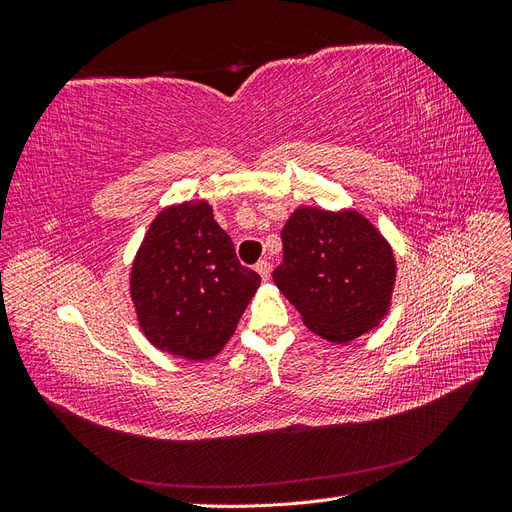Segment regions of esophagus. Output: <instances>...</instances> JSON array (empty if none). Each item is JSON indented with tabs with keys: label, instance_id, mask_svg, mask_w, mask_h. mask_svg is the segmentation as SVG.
<instances>
[{
	"label": "esophagus",
	"instance_id": "obj_1",
	"mask_svg": "<svg viewBox=\"0 0 512 512\" xmlns=\"http://www.w3.org/2000/svg\"><path fill=\"white\" fill-rule=\"evenodd\" d=\"M254 269L260 273L262 280H269V275H271V265H269V260H258Z\"/></svg>",
	"mask_w": 512,
	"mask_h": 512
}]
</instances>
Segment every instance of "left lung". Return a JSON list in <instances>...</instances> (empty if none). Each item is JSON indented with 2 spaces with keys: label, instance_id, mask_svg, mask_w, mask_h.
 I'll return each instance as SVG.
<instances>
[{
  "label": "left lung",
  "instance_id": "1",
  "mask_svg": "<svg viewBox=\"0 0 512 512\" xmlns=\"http://www.w3.org/2000/svg\"><path fill=\"white\" fill-rule=\"evenodd\" d=\"M273 280L307 329L335 344L374 329L389 312L395 258L361 213L301 207L282 230Z\"/></svg>",
  "mask_w": 512,
  "mask_h": 512
}]
</instances>
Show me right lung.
<instances>
[{
  "label": "right lung",
  "instance_id": "1",
  "mask_svg": "<svg viewBox=\"0 0 512 512\" xmlns=\"http://www.w3.org/2000/svg\"><path fill=\"white\" fill-rule=\"evenodd\" d=\"M260 275L243 267L205 203H181L151 222L132 267V301L149 342L190 361L218 354Z\"/></svg>",
  "mask_w": 512,
  "mask_h": 512
}]
</instances>
